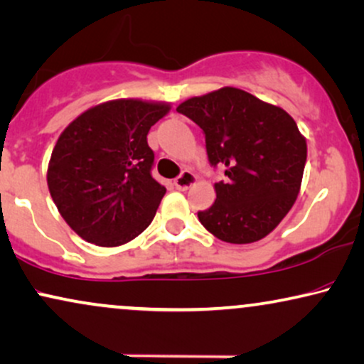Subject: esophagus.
Returning a JSON list of instances; mask_svg holds the SVG:
<instances>
[{"instance_id":"34e87169","label":"esophagus","mask_w":364,"mask_h":364,"mask_svg":"<svg viewBox=\"0 0 364 364\" xmlns=\"http://www.w3.org/2000/svg\"><path fill=\"white\" fill-rule=\"evenodd\" d=\"M195 183H196V176L191 171H188V169H185V171H183L176 179H174V186H176L178 190H183V191L195 185Z\"/></svg>"}]
</instances>
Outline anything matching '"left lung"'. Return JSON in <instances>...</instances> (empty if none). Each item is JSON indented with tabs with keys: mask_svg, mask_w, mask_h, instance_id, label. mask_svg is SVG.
<instances>
[{
	"mask_svg": "<svg viewBox=\"0 0 364 364\" xmlns=\"http://www.w3.org/2000/svg\"><path fill=\"white\" fill-rule=\"evenodd\" d=\"M176 110L203 129L211 166L227 168V181L215 183V203L198 211L201 225L228 243L262 240L301 190L307 144L296 121L235 87L191 97Z\"/></svg>",
	"mask_w": 364,
	"mask_h": 364,
	"instance_id": "obj_1",
	"label": "left lung"
}]
</instances>
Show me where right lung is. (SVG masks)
<instances>
[{
	"label": "right lung",
	"instance_id": "add662e5",
	"mask_svg": "<svg viewBox=\"0 0 364 364\" xmlns=\"http://www.w3.org/2000/svg\"><path fill=\"white\" fill-rule=\"evenodd\" d=\"M169 109L153 100H107L63 129L47 183L62 218L85 242L124 245L153 222L166 188L151 176L148 132Z\"/></svg>",
	"mask_w": 364,
	"mask_h": 364
}]
</instances>
